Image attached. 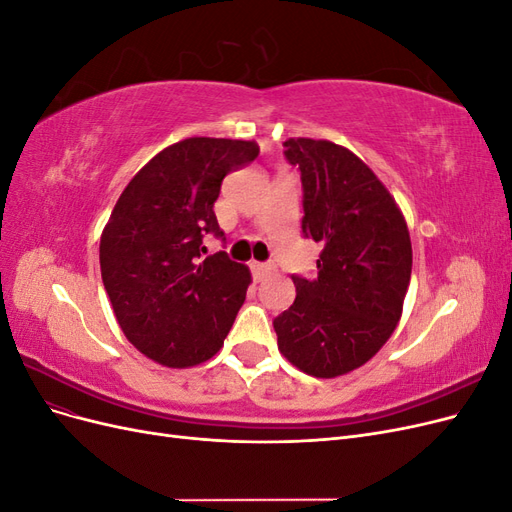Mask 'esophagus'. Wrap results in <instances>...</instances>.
Masks as SVG:
<instances>
[{"mask_svg": "<svg viewBox=\"0 0 512 512\" xmlns=\"http://www.w3.org/2000/svg\"><path fill=\"white\" fill-rule=\"evenodd\" d=\"M252 271H254L256 280L260 282V280H265L267 275H271L275 271V267L273 265H265V262H252Z\"/></svg>", "mask_w": 512, "mask_h": 512, "instance_id": "1", "label": "esophagus"}]
</instances>
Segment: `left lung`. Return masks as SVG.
Here are the masks:
<instances>
[{
    "mask_svg": "<svg viewBox=\"0 0 512 512\" xmlns=\"http://www.w3.org/2000/svg\"><path fill=\"white\" fill-rule=\"evenodd\" d=\"M286 158L303 181V232L322 243L318 277H292L297 299L273 320L277 348L314 378L365 365L404 312L412 241L386 185L348 147L288 138Z\"/></svg>",
    "mask_w": 512,
    "mask_h": 512,
    "instance_id": "1",
    "label": "left lung"
}]
</instances>
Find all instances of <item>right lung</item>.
Here are the masks:
<instances>
[{
	"label": "right lung",
	"instance_id": "add662e5",
	"mask_svg": "<svg viewBox=\"0 0 512 512\" xmlns=\"http://www.w3.org/2000/svg\"><path fill=\"white\" fill-rule=\"evenodd\" d=\"M258 156L254 141L192 136L156 153L130 179L100 237L115 318L147 359L188 369L220 352L252 284L224 252L200 260L228 170Z\"/></svg>",
	"mask_w": 512,
	"mask_h": 512
}]
</instances>
